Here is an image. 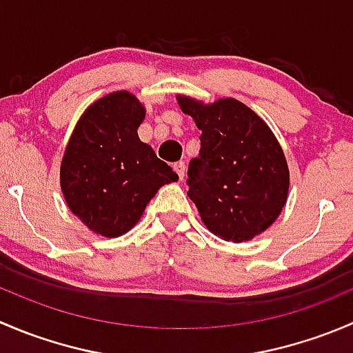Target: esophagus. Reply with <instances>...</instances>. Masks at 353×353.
Listing matches in <instances>:
<instances>
[{
    "label": "esophagus",
    "mask_w": 353,
    "mask_h": 353,
    "mask_svg": "<svg viewBox=\"0 0 353 353\" xmlns=\"http://www.w3.org/2000/svg\"><path fill=\"white\" fill-rule=\"evenodd\" d=\"M174 170L177 172L179 179H184V174H186V163L184 162H176L174 163Z\"/></svg>",
    "instance_id": "obj_1"
}]
</instances>
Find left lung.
I'll use <instances>...</instances> for the list:
<instances>
[{
  "label": "left lung",
  "mask_w": 353,
  "mask_h": 353,
  "mask_svg": "<svg viewBox=\"0 0 353 353\" xmlns=\"http://www.w3.org/2000/svg\"><path fill=\"white\" fill-rule=\"evenodd\" d=\"M176 99L201 130L199 157L188 169V196L210 232L232 243L251 241L279 219L288 198L290 172L279 140L237 99Z\"/></svg>",
  "instance_id": "1"
}]
</instances>
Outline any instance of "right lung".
<instances>
[{"label":"right lung","instance_id":"obj_1","mask_svg":"<svg viewBox=\"0 0 353 353\" xmlns=\"http://www.w3.org/2000/svg\"><path fill=\"white\" fill-rule=\"evenodd\" d=\"M145 112L131 92H110L85 109L68 140L59 170L63 196L97 236L126 234L157 191L179 179L138 137Z\"/></svg>","mask_w":353,"mask_h":353}]
</instances>
